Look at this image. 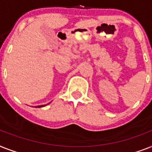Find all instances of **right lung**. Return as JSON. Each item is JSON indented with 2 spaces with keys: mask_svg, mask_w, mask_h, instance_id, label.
Here are the masks:
<instances>
[{
  "mask_svg": "<svg viewBox=\"0 0 152 152\" xmlns=\"http://www.w3.org/2000/svg\"><path fill=\"white\" fill-rule=\"evenodd\" d=\"M44 106H46L45 105V104H44V105H39V106H37L38 108H40V107H44Z\"/></svg>",
  "mask_w": 152,
  "mask_h": 152,
  "instance_id": "obj_1",
  "label": "right lung"
}]
</instances>
